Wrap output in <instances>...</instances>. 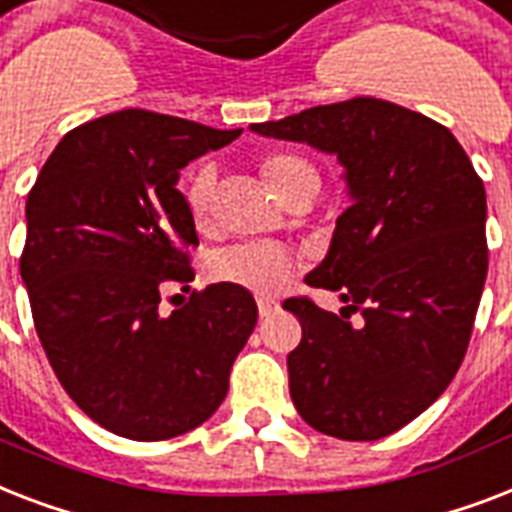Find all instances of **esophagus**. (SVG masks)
<instances>
[{
  "instance_id": "esophagus-1",
  "label": "esophagus",
  "mask_w": 512,
  "mask_h": 512,
  "mask_svg": "<svg viewBox=\"0 0 512 512\" xmlns=\"http://www.w3.org/2000/svg\"><path fill=\"white\" fill-rule=\"evenodd\" d=\"M256 306H259L261 317H269V314L277 309V301H275V298H269V296H259V298H256Z\"/></svg>"
}]
</instances>
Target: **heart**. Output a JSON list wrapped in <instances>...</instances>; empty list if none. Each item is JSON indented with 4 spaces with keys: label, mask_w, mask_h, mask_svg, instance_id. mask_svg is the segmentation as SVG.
I'll list each match as a JSON object with an SVG mask.
<instances>
[{
    "label": "heart",
    "mask_w": 512,
    "mask_h": 512,
    "mask_svg": "<svg viewBox=\"0 0 512 512\" xmlns=\"http://www.w3.org/2000/svg\"><path fill=\"white\" fill-rule=\"evenodd\" d=\"M261 174L280 200H296L301 195L312 198L320 190V171L306 155L280 147L269 150L259 163ZM187 211L198 230H211L216 211V169L203 163L195 169L187 185ZM296 272V256L277 243H237L222 248L208 261V275L219 282H232L243 288L272 293L288 285Z\"/></svg>",
    "instance_id": "obj_1"
}]
</instances>
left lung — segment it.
Listing matches in <instances>:
<instances>
[{"label":"left lung","instance_id":"1","mask_svg":"<svg viewBox=\"0 0 512 512\" xmlns=\"http://www.w3.org/2000/svg\"><path fill=\"white\" fill-rule=\"evenodd\" d=\"M251 129L309 142L346 166L351 206L306 277L346 306L282 304L304 333L288 354L290 396L320 433L383 439L428 410L463 365L489 267L484 182L447 126L378 97Z\"/></svg>","mask_w":512,"mask_h":512}]
</instances>
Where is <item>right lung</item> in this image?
Listing matches in <instances>:
<instances>
[{
  "mask_svg": "<svg viewBox=\"0 0 512 512\" xmlns=\"http://www.w3.org/2000/svg\"><path fill=\"white\" fill-rule=\"evenodd\" d=\"M243 129L126 108L57 142L26 200L20 277L60 386L94 423L134 441L174 439L224 402L256 301L232 282L192 290L198 245L179 171Z\"/></svg>",
  "mask_w": 512,
  "mask_h": 512,
  "instance_id": "obj_1",
  "label": "right lung"
}]
</instances>
